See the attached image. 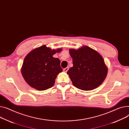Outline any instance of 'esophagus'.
<instances>
[{"label":"esophagus","mask_w":129,"mask_h":129,"mask_svg":"<svg viewBox=\"0 0 129 129\" xmlns=\"http://www.w3.org/2000/svg\"><path fill=\"white\" fill-rule=\"evenodd\" d=\"M68 70H69V67H66L65 68H64V69H63V71H64V72H67Z\"/></svg>","instance_id":"obj_1"}]
</instances>
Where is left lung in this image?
<instances>
[{
    "instance_id": "left-lung-1",
    "label": "left lung",
    "mask_w": 129,
    "mask_h": 129,
    "mask_svg": "<svg viewBox=\"0 0 129 129\" xmlns=\"http://www.w3.org/2000/svg\"><path fill=\"white\" fill-rule=\"evenodd\" d=\"M73 66L67 72L77 88L89 91L98 88L105 80L108 69L102 56L94 49L83 46L70 49Z\"/></svg>"
}]
</instances>
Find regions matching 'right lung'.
<instances>
[{
	"label": "right lung",
	"mask_w": 129,
	"mask_h": 129,
	"mask_svg": "<svg viewBox=\"0 0 129 129\" xmlns=\"http://www.w3.org/2000/svg\"><path fill=\"white\" fill-rule=\"evenodd\" d=\"M62 49L52 50L44 45L33 50L25 57L21 73L25 81L37 90L53 86L57 75L62 72L60 60L53 57Z\"/></svg>",
	"instance_id": "right-lung-1"
}]
</instances>
